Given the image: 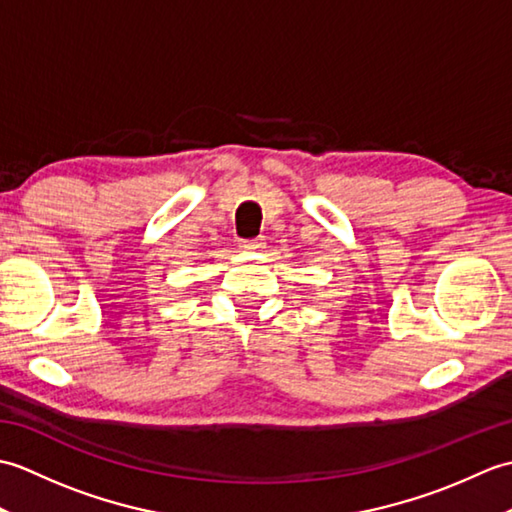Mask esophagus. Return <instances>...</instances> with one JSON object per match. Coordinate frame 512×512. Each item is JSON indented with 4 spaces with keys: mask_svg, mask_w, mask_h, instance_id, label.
I'll use <instances>...</instances> for the list:
<instances>
[{
    "mask_svg": "<svg viewBox=\"0 0 512 512\" xmlns=\"http://www.w3.org/2000/svg\"><path fill=\"white\" fill-rule=\"evenodd\" d=\"M266 246V242L262 237H255V239H244L242 242V248L244 250H262Z\"/></svg>",
    "mask_w": 512,
    "mask_h": 512,
    "instance_id": "esophagus-1",
    "label": "esophagus"
}]
</instances>
